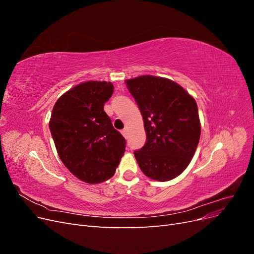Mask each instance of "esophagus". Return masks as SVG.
I'll use <instances>...</instances> for the list:
<instances>
[{
  "instance_id": "34e87169",
  "label": "esophagus",
  "mask_w": 254,
  "mask_h": 254,
  "mask_svg": "<svg viewBox=\"0 0 254 254\" xmlns=\"http://www.w3.org/2000/svg\"><path fill=\"white\" fill-rule=\"evenodd\" d=\"M121 132H122V134H123V135H124V137H127V132H128V131H127V129H123Z\"/></svg>"
}]
</instances>
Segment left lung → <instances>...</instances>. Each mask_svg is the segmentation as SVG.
<instances>
[{
  "label": "left lung",
  "instance_id": "8db88e82",
  "mask_svg": "<svg viewBox=\"0 0 254 254\" xmlns=\"http://www.w3.org/2000/svg\"><path fill=\"white\" fill-rule=\"evenodd\" d=\"M144 121L146 142L134 157L149 178L168 181L190 164L200 139L195 99L178 83L144 75L126 80Z\"/></svg>",
  "mask_w": 254,
  "mask_h": 254
}]
</instances>
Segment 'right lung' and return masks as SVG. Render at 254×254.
Segmentation results:
<instances>
[{
    "label": "right lung",
    "instance_id": "obj_1",
    "mask_svg": "<svg viewBox=\"0 0 254 254\" xmlns=\"http://www.w3.org/2000/svg\"><path fill=\"white\" fill-rule=\"evenodd\" d=\"M113 84L86 81L60 96L54 106L50 130L58 156L74 176L87 183L110 179L126 148L104 105Z\"/></svg>",
    "mask_w": 254,
    "mask_h": 254
}]
</instances>
